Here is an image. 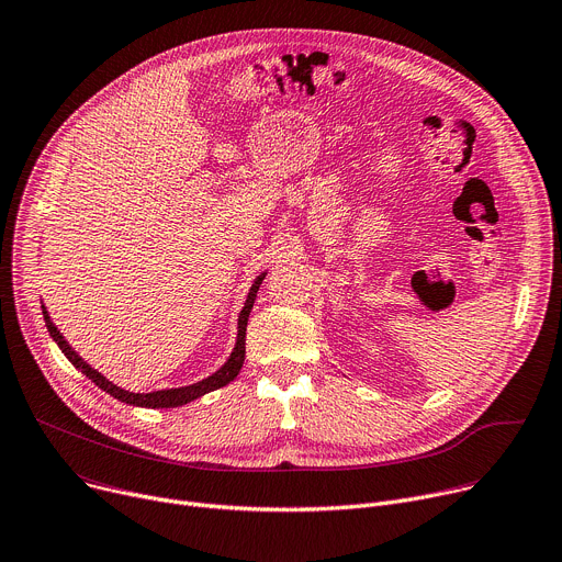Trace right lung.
I'll return each instance as SVG.
<instances>
[{
    "mask_svg": "<svg viewBox=\"0 0 562 562\" xmlns=\"http://www.w3.org/2000/svg\"><path fill=\"white\" fill-rule=\"evenodd\" d=\"M266 274H268V272L258 274V277L254 279L249 292H247L245 306H243V311H240V315H238V335H236V344H234V351H232V356L227 358V362H225L218 371L211 373L209 378H204V380H200V382H193V384H189V386H176V390H159V392H150V394H135V392L121 390V386H116V384L110 382L105 375H101L97 369H92L88 362H85V360L69 347V341L60 335V330H58L56 324L52 322V317H49V313H47L45 306H42V315H45V324H47V328H49V335L54 337V341L58 344L60 351L65 353V358H67L78 371H82L85 375H88L97 386H101V390H103L105 394L114 396L116 401H121V403H125V405L150 407V409L166 407V409H168V407L187 405V403L198 401L200 396H204V394H209V392L221 390V386L229 384V382L240 373V367H243V362H245V330H247V319H249V313H251V306H254L256 292H258V288H261Z\"/></svg>",
    "mask_w": 562,
    "mask_h": 562,
    "instance_id": "1",
    "label": "right lung"
}]
</instances>
